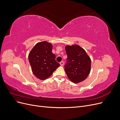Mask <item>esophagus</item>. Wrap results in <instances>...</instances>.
<instances>
[{
    "label": "esophagus",
    "instance_id": "1",
    "mask_svg": "<svg viewBox=\"0 0 120 120\" xmlns=\"http://www.w3.org/2000/svg\"><path fill=\"white\" fill-rule=\"evenodd\" d=\"M60 64L61 66H63L64 65V62L63 61H61V62H60Z\"/></svg>",
    "mask_w": 120,
    "mask_h": 120
}]
</instances>
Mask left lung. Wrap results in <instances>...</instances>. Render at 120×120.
<instances>
[{"label": "left lung", "mask_w": 120, "mask_h": 120, "mask_svg": "<svg viewBox=\"0 0 120 120\" xmlns=\"http://www.w3.org/2000/svg\"><path fill=\"white\" fill-rule=\"evenodd\" d=\"M67 55L65 71L72 82L78 83L85 80L90 74L91 60L85 50L77 45L67 46Z\"/></svg>", "instance_id": "8db88e82"}]
</instances>
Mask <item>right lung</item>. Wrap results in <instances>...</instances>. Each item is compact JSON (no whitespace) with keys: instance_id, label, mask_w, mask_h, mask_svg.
Masks as SVG:
<instances>
[{"instance_id":"add662e5","label":"right lung","mask_w":120,"mask_h":120,"mask_svg":"<svg viewBox=\"0 0 120 120\" xmlns=\"http://www.w3.org/2000/svg\"><path fill=\"white\" fill-rule=\"evenodd\" d=\"M52 46L44 41L37 43L29 54V61L33 73L40 80L51 76L60 66L52 52Z\"/></svg>"}]
</instances>
